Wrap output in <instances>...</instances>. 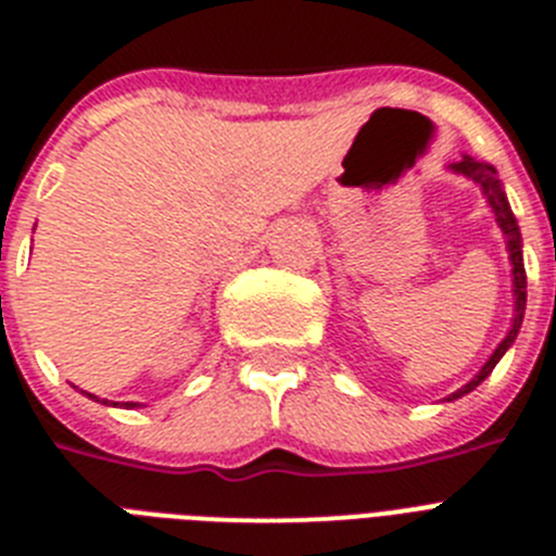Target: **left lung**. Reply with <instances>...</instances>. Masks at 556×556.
Instances as JSON below:
<instances>
[{
	"label": "left lung",
	"instance_id": "8db88e82",
	"mask_svg": "<svg viewBox=\"0 0 556 556\" xmlns=\"http://www.w3.org/2000/svg\"><path fill=\"white\" fill-rule=\"evenodd\" d=\"M451 169L454 172H462V175H468L470 180H476V184L481 186V191H484V198H488L490 208L495 211V219H498L501 230H504V236H507V250H509V262H513V278H515V320H513V328H509L507 339L501 342L498 348H495V353L490 356V362L479 370V376L473 378V381H468V384L462 387V390H456L454 395H448V401H454V397H462L468 395L470 390H476V387L484 381V378L493 372V367L498 365V358L507 353V348L513 345L515 337H518L520 331V323H523V308H527V269H523V253H520V230H518V223H515L513 217V208H509L507 203V194H504V189H501V180L495 178V166L488 164V161H476L470 159V155H462V161H456V164H451Z\"/></svg>",
	"mask_w": 556,
	"mask_h": 556
}]
</instances>
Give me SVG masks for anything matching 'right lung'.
Returning <instances> with one entry per match:
<instances>
[{"mask_svg":"<svg viewBox=\"0 0 556 556\" xmlns=\"http://www.w3.org/2000/svg\"><path fill=\"white\" fill-rule=\"evenodd\" d=\"M80 392H83V390H80ZM86 395L91 397V401H100V397H97V395H91V392H86ZM102 404H105V401H102ZM130 406H136V404H130Z\"/></svg>","mask_w":556,"mask_h":556,"instance_id":"1","label":"right lung"}]
</instances>
